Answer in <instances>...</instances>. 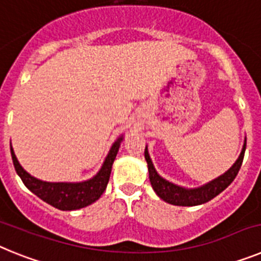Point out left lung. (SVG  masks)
<instances>
[{
  "label": "left lung",
  "instance_id": "left-lung-1",
  "mask_svg": "<svg viewBox=\"0 0 261 261\" xmlns=\"http://www.w3.org/2000/svg\"><path fill=\"white\" fill-rule=\"evenodd\" d=\"M244 151H246V141H244L241 155L237 159V162L232 165V167H230L225 174L212 180L211 183L205 184L200 188H195V190H186V188L175 186L159 176L151 163V159L147 153V147L145 149V159H146L147 167H149V179H150L151 187L163 201L172 205H179V206H195V205H201L211 201L232 183L235 176L238 175L242 162H243Z\"/></svg>",
  "mask_w": 261,
  "mask_h": 261
}]
</instances>
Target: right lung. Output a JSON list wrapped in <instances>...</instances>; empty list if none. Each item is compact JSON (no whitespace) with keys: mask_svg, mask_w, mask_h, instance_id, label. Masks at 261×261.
<instances>
[{"mask_svg":"<svg viewBox=\"0 0 261 261\" xmlns=\"http://www.w3.org/2000/svg\"><path fill=\"white\" fill-rule=\"evenodd\" d=\"M121 140H123V137H120L112 145L100 171L93 179L82 181V183H48V181L39 180L23 170L11 146L10 150L15 171L20 176L24 186L32 193H35L39 199L52 205L55 208L60 209V211H75V209L85 208L87 205L93 204L103 195L108 180H110L111 168H112V163H114L117 151H119Z\"/></svg>","mask_w":261,"mask_h":261,"instance_id":"add662e5","label":"right lung"}]
</instances>
